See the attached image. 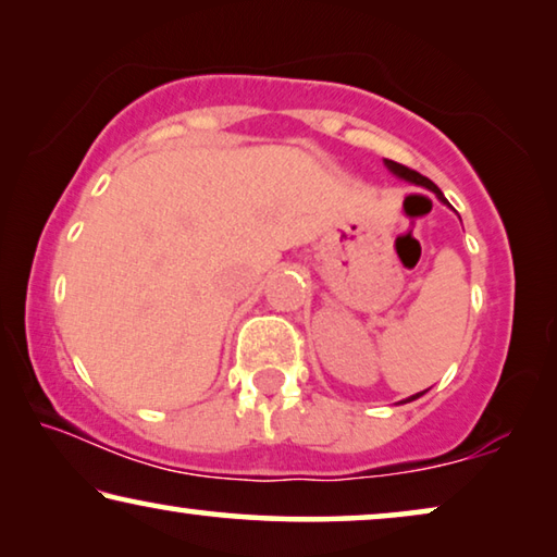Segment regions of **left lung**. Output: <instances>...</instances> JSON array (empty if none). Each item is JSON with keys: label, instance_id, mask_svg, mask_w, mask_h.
<instances>
[{"label": "left lung", "instance_id": "left-lung-1", "mask_svg": "<svg viewBox=\"0 0 557 557\" xmlns=\"http://www.w3.org/2000/svg\"><path fill=\"white\" fill-rule=\"evenodd\" d=\"M386 163V169L391 171V174H394L396 178H401V182H409V184H413V186H424V189H429V191H434L436 197H438V201L442 203H446V207H449V201L444 199V194L436 189V184H432L429 182L426 176H421V174H417V171H411V169H406V166H401V163H396V161H383ZM421 394H424V391H421ZM421 394H413V396H409L406 398V401H401V404H409V401H413V398H419Z\"/></svg>", "mask_w": 557, "mask_h": 557}]
</instances>
